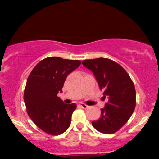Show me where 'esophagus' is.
I'll list each match as a JSON object with an SVG mask.
<instances>
[{
	"mask_svg": "<svg viewBox=\"0 0 159 159\" xmlns=\"http://www.w3.org/2000/svg\"><path fill=\"white\" fill-rule=\"evenodd\" d=\"M79 105L82 107V108H84V109H87V108H89V107H90V106H89V105H86V104L83 103V102H80L79 103Z\"/></svg>",
	"mask_w": 159,
	"mask_h": 159,
	"instance_id": "34e87169",
	"label": "esophagus"
}]
</instances>
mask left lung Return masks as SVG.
<instances>
[{
	"label": "left lung",
	"instance_id": "1",
	"mask_svg": "<svg viewBox=\"0 0 159 159\" xmlns=\"http://www.w3.org/2000/svg\"><path fill=\"white\" fill-rule=\"evenodd\" d=\"M82 64L92 71L103 91L102 98H107L99 119L92 122L93 126L104 134H114L127 123L135 108L134 83L126 71L112 60H85Z\"/></svg>",
	"mask_w": 159,
	"mask_h": 159
}]
</instances>
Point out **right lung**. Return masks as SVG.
<instances>
[{
  "mask_svg": "<svg viewBox=\"0 0 159 159\" xmlns=\"http://www.w3.org/2000/svg\"><path fill=\"white\" fill-rule=\"evenodd\" d=\"M78 60L58 57L45 58L29 75L24 92L27 114L41 130L59 135L68 129L75 110V103L65 104L58 97L69 73L81 65Z\"/></svg>",
  "mask_w": 159,
  "mask_h": 159,
  "instance_id": "obj_1",
  "label": "right lung"
}]
</instances>
